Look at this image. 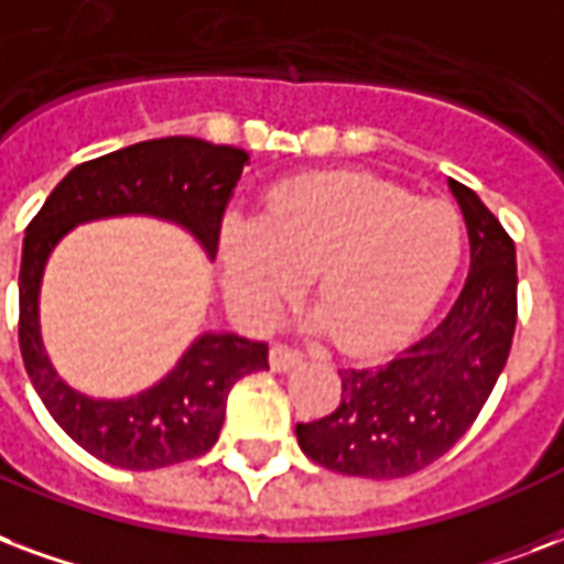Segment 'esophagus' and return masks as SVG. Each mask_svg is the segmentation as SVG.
Wrapping results in <instances>:
<instances>
[{"mask_svg": "<svg viewBox=\"0 0 564 564\" xmlns=\"http://www.w3.org/2000/svg\"><path fill=\"white\" fill-rule=\"evenodd\" d=\"M302 358L304 356L299 352V349H290L286 344H274V346H271V352H269V365H271V370L283 373V370H290V367L299 365Z\"/></svg>", "mask_w": 564, "mask_h": 564, "instance_id": "esophagus-1", "label": "esophagus"}]
</instances>
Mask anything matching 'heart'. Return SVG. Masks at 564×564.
<instances>
[{
	"label": "heart",
	"mask_w": 564,
	"mask_h": 564,
	"mask_svg": "<svg viewBox=\"0 0 564 564\" xmlns=\"http://www.w3.org/2000/svg\"><path fill=\"white\" fill-rule=\"evenodd\" d=\"M463 248L457 208L365 173L295 178L271 194L265 218L220 224L229 304L262 323L314 271L319 316L349 352L412 335L454 281Z\"/></svg>",
	"instance_id": "b5f03b06"
}]
</instances>
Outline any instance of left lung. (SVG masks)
<instances>
[{
  "mask_svg": "<svg viewBox=\"0 0 564 564\" xmlns=\"http://www.w3.org/2000/svg\"><path fill=\"white\" fill-rule=\"evenodd\" d=\"M469 229V278L440 325L379 367L340 370V403L295 424L302 452L332 473L406 478L473 427L517 325V253L475 191L448 178Z\"/></svg>",
  "mask_w": 564,
  "mask_h": 564,
  "instance_id": "obj_1",
  "label": "left lung"
}]
</instances>
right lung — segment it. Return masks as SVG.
I'll return each instance as SVG.
<instances>
[{
    "instance_id": "obj_1",
    "label": "right lung",
    "mask_w": 564,
    "mask_h": 564,
    "mask_svg": "<svg viewBox=\"0 0 564 564\" xmlns=\"http://www.w3.org/2000/svg\"><path fill=\"white\" fill-rule=\"evenodd\" d=\"M248 152L197 137L143 140L83 161L53 187L29 220L20 262V352L50 415L98 460L149 473L194 460L218 442L232 386L269 367V344L203 335L176 370L143 394L91 400L70 391L50 367L37 332V286L53 245L74 224L110 215H158L187 227L218 253L220 224Z\"/></svg>"
}]
</instances>
